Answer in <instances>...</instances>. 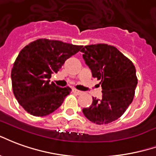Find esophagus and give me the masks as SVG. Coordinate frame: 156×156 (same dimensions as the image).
I'll return each mask as SVG.
<instances>
[{"mask_svg": "<svg viewBox=\"0 0 156 156\" xmlns=\"http://www.w3.org/2000/svg\"><path fill=\"white\" fill-rule=\"evenodd\" d=\"M72 91H73L75 94H76V95H80V94L82 93V91H80V90H76V89H73L72 90Z\"/></svg>", "mask_w": 156, "mask_h": 156, "instance_id": "obj_1", "label": "esophagus"}]
</instances>
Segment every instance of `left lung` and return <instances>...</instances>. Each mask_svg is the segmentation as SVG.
Segmentation results:
<instances>
[{"label":"left lung","mask_w":156,"mask_h":156,"mask_svg":"<svg viewBox=\"0 0 156 156\" xmlns=\"http://www.w3.org/2000/svg\"><path fill=\"white\" fill-rule=\"evenodd\" d=\"M83 59L92 76L101 80L102 99L93 98L91 105L82 110L85 116L97 125L109 124L125 113L135 95L138 80L132 61L107 44L81 47Z\"/></svg>","instance_id":"left-lung-1"}]
</instances>
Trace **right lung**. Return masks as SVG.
Returning a JSON list of instances; mask_svg holds the SVG:
<instances>
[{
  "label": "right lung",
  "instance_id": "add662e5",
  "mask_svg": "<svg viewBox=\"0 0 156 156\" xmlns=\"http://www.w3.org/2000/svg\"><path fill=\"white\" fill-rule=\"evenodd\" d=\"M81 47L38 39L20 51L11 70V83L15 97L25 111L35 116H44L61 106L71 89L50 83V79Z\"/></svg>",
  "mask_w": 156,
  "mask_h": 156
}]
</instances>
